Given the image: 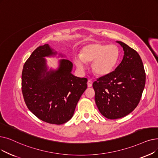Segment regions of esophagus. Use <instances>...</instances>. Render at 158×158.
Masks as SVG:
<instances>
[{
    "mask_svg": "<svg viewBox=\"0 0 158 158\" xmlns=\"http://www.w3.org/2000/svg\"><path fill=\"white\" fill-rule=\"evenodd\" d=\"M87 85H88V87H91L92 86V81L91 80H88V83H87Z\"/></svg>",
    "mask_w": 158,
    "mask_h": 158,
    "instance_id": "obj_1",
    "label": "esophagus"
}]
</instances>
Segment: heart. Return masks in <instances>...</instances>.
<instances>
[{
  "mask_svg": "<svg viewBox=\"0 0 158 158\" xmlns=\"http://www.w3.org/2000/svg\"><path fill=\"white\" fill-rule=\"evenodd\" d=\"M119 55V50L116 45L95 42L85 46L80 55L73 57V62L82 71L85 70L86 63L92 62V71L102 76L113 71L118 63Z\"/></svg>",
  "mask_w": 158,
  "mask_h": 158,
  "instance_id": "obj_1",
  "label": "heart"
}]
</instances>
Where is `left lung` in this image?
I'll return each instance as SVG.
<instances>
[{
    "label": "left lung",
    "mask_w": 158,
    "mask_h": 158,
    "mask_svg": "<svg viewBox=\"0 0 158 158\" xmlns=\"http://www.w3.org/2000/svg\"><path fill=\"white\" fill-rule=\"evenodd\" d=\"M123 60L115 70L94 82L95 101L101 114L109 119L125 117L140 101L146 75L138 53L121 41Z\"/></svg>",
    "instance_id": "1"
}]
</instances>
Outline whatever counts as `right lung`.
<instances>
[{"instance_id":"obj_1","label":"right lung","mask_w":158,"mask_h":158,"mask_svg":"<svg viewBox=\"0 0 158 158\" xmlns=\"http://www.w3.org/2000/svg\"><path fill=\"white\" fill-rule=\"evenodd\" d=\"M56 54L48 44L33 52L24 64L22 92L27 107L36 117L50 124L62 125L72 118L88 80L74 76L73 64L68 59H60L57 70L48 71L44 57Z\"/></svg>"}]
</instances>
